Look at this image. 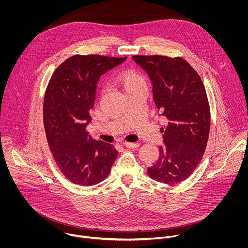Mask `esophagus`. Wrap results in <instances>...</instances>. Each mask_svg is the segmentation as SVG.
Masks as SVG:
<instances>
[{
    "label": "esophagus",
    "instance_id": "obj_1",
    "mask_svg": "<svg viewBox=\"0 0 248 248\" xmlns=\"http://www.w3.org/2000/svg\"><path fill=\"white\" fill-rule=\"evenodd\" d=\"M124 147L126 148H130V149H133V148H137L139 146V143L138 142H134V143H129V142H124L123 144Z\"/></svg>",
    "mask_w": 248,
    "mask_h": 248
}]
</instances>
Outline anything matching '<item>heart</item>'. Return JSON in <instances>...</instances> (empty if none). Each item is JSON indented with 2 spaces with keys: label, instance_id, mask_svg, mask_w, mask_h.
<instances>
[{
  "label": "heart",
  "instance_id": "heart-1",
  "mask_svg": "<svg viewBox=\"0 0 248 248\" xmlns=\"http://www.w3.org/2000/svg\"><path fill=\"white\" fill-rule=\"evenodd\" d=\"M115 83L123 90L124 95L136 91H147L146 78L132 69L124 70L118 75Z\"/></svg>",
  "mask_w": 248,
  "mask_h": 248
}]
</instances>
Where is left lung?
<instances>
[{"mask_svg": "<svg viewBox=\"0 0 248 248\" xmlns=\"http://www.w3.org/2000/svg\"><path fill=\"white\" fill-rule=\"evenodd\" d=\"M149 76L154 102L167 124L161 127L164 146L147 169L150 178L166 185L186 180L200 163L210 132V107L204 84L183 58L133 56Z\"/></svg>", "mask_w": 248, "mask_h": 248, "instance_id": "1", "label": "left lung"}]
</instances>
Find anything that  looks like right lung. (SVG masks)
<instances>
[{
    "label": "right lung",
    "mask_w": 248,
    "mask_h": 248,
    "mask_svg": "<svg viewBox=\"0 0 248 248\" xmlns=\"http://www.w3.org/2000/svg\"><path fill=\"white\" fill-rule=\"evenodd\" d=\"M125 60L76 55L57 67L48 83L43 106L46 137L59 169L73 184L101 183L118 156L112 144L93 140L86 126L100 77Z\"/></svg>",
    "instance_id": "right-lung-1"
}]
</instances>
